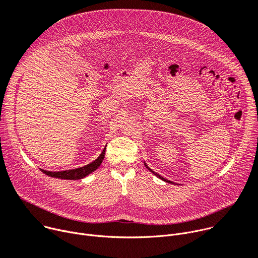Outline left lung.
Listing matches in <instances>:
<instances>
[{
    "mask_svg": "<svg viewBox=\"0 0 258 258\" xmlns=\"http://www.w3.org/2000/svg\"><path fill=\"white\" fill-rule=\"evenodd\" d=\"M144 165H145V167L147 168V170H149V171H150V172H151V173H152L153 175H155V176H156L157 178H159L160 180H162V181H165V182H168V183H171V184H175V182H172V181H170V180H168V179H165V178H163L162 176H160V175H158L157 173H155L154 171H152V170H151V169H150V168H149V167L147 166V163H146L145 161H144Z\"/></svg>",
    "mask_w": 258,
    "mask_h": 258,
    "instance_id": "8db88e82",
    "label": "left lung"
}]
</instances>
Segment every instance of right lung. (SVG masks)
I'll list each match as a JSON object with an SVG mask.
<instances>
[{
  "instance_id": "right-lung-1",
  "label": "right lung",
  "mask_w": 258,
  "mask_h": 258,
  "mask_svg": "<svg viewBox=\"0 0 258 258\" xmlns=\"http://www.w3.org/2000/svg\"><path fill=\"white\" fill-rule=\"evenodd\" d=\"M106 147L105 146L104 150L102 151V153L99 155V157L91 161L88 165L84 166V167H80V168H76L73 170H67V171H59V172H50V171H46L43 169H40L41 172H43L45 175H47L49 177H53V178H58V179H64V180H80L85 178L86 176H88L89 174H91L92 172H95L100 166L101 163L104 160L105 157V151H106Z\"/></svg>"
}]
</instances>
